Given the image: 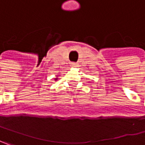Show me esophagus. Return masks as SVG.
I'll use <instances>...</instances> for the list:
<instances>
[{"label": "esophagus", "mask_w": 145, "mask_h": 145, "mask_svg": "<svg viewBox=\"0 0 145 145\" xmlns=\"http://www.w3.org/2000/svg\"><path fill=\"white\" fill-rule=\"evenodd\" d=\"M71 67H77V66H78V64L75 63V62H72V63L71 64Z\"/></svg>", "instance_id": "obj_1"}]
</instances>
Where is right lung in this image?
Listing matches in <instances>:
<instances>
[{
	"label": "right lung",
	"instance_id": "obj_1",
	"mask_svg": "<svg viewBox=\"0 0 145 145\" xmlns=\"http://www.w3.org/2000/svg\"><path fill=\"white\" fill-rule=\"evenodd\" d=\"M56 80H57V78H56Z\"/></svg>",
	"mask_w": 145,
	"mask_h": 145
}]
</instances>
